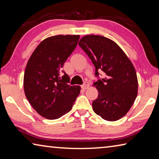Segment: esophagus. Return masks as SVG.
Segmentation results:
<instances>
[{
	"mask_svg": "<svg viewBox=\"0 0 159 159\" xmlns=\"http://www.w3.org/2000/svg\"><path fill=\"white\" fill-rule=\"evenodd\" d=\"M81 87H82L83 89L85 90V89H87V88H88L90 87V84H89V83H88V82H85V83H83V84L81 85Z\"/></svg>",
	"mask_w": 159,
	"mask_h": 159,
	"instance_id": "obj_1",
	"label": "esophagus"
}]
</instances>
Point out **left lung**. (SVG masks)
<instances>
[{
    "instance_id": "obj_1",
    "label": "left lung",
    "mask_w": 159,
    "mask_h": 159,
    "mask_svg": "<svg viewBox=\"0 0 159 159\" xmlns=\"http://www.w3.org/2000/svg\"><path fill=\"white\" fill-rule=\"evenodd\" d=\"M95 67L105 74L104 79L93 83L98 97L92 103L96 114L108 121L124 116L138 95V81L130 59L112 40L99 35H87L79 43Z\"/></svg>"
}]
</instances>
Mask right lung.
<instances>
[{
  "instance_id": "add662e5",
  "label": "right lung",
  "mask_w": 159,
  "mask_h": 159,
  "mask_svg": "<svg viewBox=\"0 0 159 159\" xmlns=\"http://www.w3.org/2000/svg\"><path fill=\"white\" fill-rule=\"evenodd\" d=\"M79 35H57L41 42L31 54L24 75V90L32 107L47 119L54 120L71 111L80 90L69 85L61 68L76 48ZM63 72V71H62Z\"/></svg>"
}]
</instances>
